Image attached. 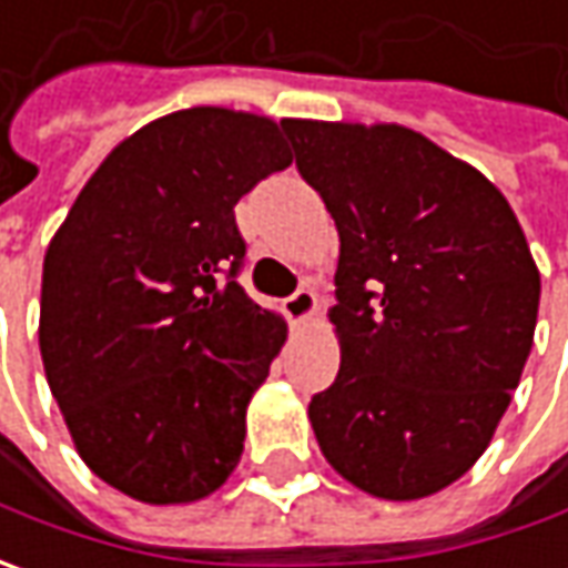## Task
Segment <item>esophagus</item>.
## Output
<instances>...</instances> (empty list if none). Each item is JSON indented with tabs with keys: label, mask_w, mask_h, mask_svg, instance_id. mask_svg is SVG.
Wrapping results in <instances>:
<instances>
[{
	"label": "esophagus",
	"mask_w": 568,
	"mask_h": 568,
	"mask_svg": "<svg viewBox=\"0 0 568 568\" xmlns=\"http://www.w3.org/2000/svg\"><path fill=\"white\" fill-rule=\"evenodd\" d=\"M284 313H287V318L291 322H306V318H313V313H316V294L310 291V287H300L296 294H291L287 300H284Z\"/></svg>",
	"instance_id": "34e87169"
}]
</instances>
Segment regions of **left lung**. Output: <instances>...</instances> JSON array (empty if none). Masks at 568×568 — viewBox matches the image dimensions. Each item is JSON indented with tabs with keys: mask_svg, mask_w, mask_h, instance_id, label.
Masks as SVG:
<instances>
[{
	"mask_svg": "<svg viewBox=\"0 0 568 568\" xmlns=\"http://www.w3.org/2000/svg\"><path fill=\"white\" fill-rule=\"evenodd\" d=\"M341 236L335 382L318 448L379 499L455 484L490 446L531 354L540 274L506 195L395 122L284 120Z\"/></svg>",
	"mask_w": 568,
	"mask_h": 568,
	"instance_id": "obj_1",
	"label": "left lung"
}]
</instances>
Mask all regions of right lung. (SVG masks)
<instances>
[{"mask_svg":"<svg viewBox=\"0 0 568 568\" xmlns=\"http://www.w3.org/2000/svg\"><path fill=\"white\" fill-rule=\"evenodd\" d=\"M284 122L192 106L142 125L50 240L40 357L88 468L151 506L205 499L246 439V407L287 338L236 284L233 205L291 166Z\"/></svg>","mask_w":568,"mask_h":568,"instance_id":"obj_1","label":"right lung"}]
</instances>
